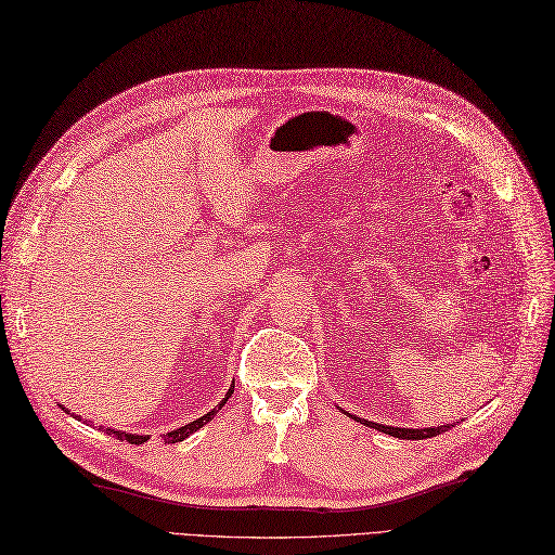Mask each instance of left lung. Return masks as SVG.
I'll return each instance as SVG.
<instances>
[{"label": "left lung", "mask_w": 555, "mask_h": 555, "mask_svg": "<svg viewBox=\"0 0 555 555\" xmlns=\"http://www.w3.org/2000/svg\"><path fill=\"white\" fill-rule=\"evenodd\" d=\"M343 411V409H340ZM346 413V411H343ZM350 415V413H348ZM350 417H354V415H350ZM357 423H362V425H369V427H376L378 431H385V434H389V437H397V439H411V441H415V439H429V437H437V434H443V431H448L451 429L453 425H441V427H423V429H411V427H389V425H378V423H371V421H364V417H354Z\"/></svg>", "instance_id": "8db88e82"}]
</instances>
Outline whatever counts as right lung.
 Segmentation results:
<instances>
[{"label":"right lung","mask_w":555,"mask_h":555,"mask_svg":"<svg viewBox=\"0 0 555 555\" xmlns=\"http://www.w3.org/2000/svg\"><path fill=\"white\" fill-rule=\"evenodd\" d=\"M233 395V385H231V389H229V392H227V397H223L221 401H219V406H215L212 411H209V413H205V415H201L198 417V421H193V423H189V425H184V427H179V429H172V431H168L166 434V441L168 443H177V441H184L186 437H191V434L193 431H198L203 425H207L209 421H212V417L221 411V406H223V403H227L229 401V397ZM107 434H114V437L116 439H121V441H128V443H144L149 437H146V434H126V431H116V429H107Z\"/></svg>","instance_id":"add662e5"}]
</instances>
